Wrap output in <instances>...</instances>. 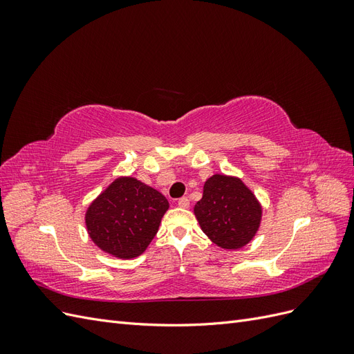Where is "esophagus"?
<instances>
[{"label":"esophagus","instance_id":"34e87169","mask_svg":"<svg viewBox=\"0 0 354 354\" xmlns=\"http://www.w3.org/2000/svg\"><path fill=\"white\" fill-rule=\"evenodd\" d=\"M190 205V201H189V198L187 196H183V198H180L178 199V207H181V208H187Z\"/></svg>","mask_w":354,"mask_h":354}]
</instances>
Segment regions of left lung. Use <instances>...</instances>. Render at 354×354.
<instances>
[{"label":"left lung","mask_w":354,"mask_h":354,"mask_svg":"<svg viewBox=\"0 0 354 354\" xmlns=\"http://www.w3.org/2000/svg\"><path fill=\"white\" fill-rule=\"evenodd\" d=\"M195 216L214 243L224 250H238L259 230L261 207L239 178L216 174L203 185Z\"/></svg>","instance_id":"obj_1"}]
</instances>
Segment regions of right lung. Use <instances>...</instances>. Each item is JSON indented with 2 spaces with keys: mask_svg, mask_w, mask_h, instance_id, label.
<instances>
[{
  "mask_svg": "<svg viewBox=\"0 0 354 354\" xmlns=\"http://www.w3.org/2000/svg\"><path fill=\"white\" fill-rule=\"evenodd\" d=\"M168 209L162 194L133 177L116 178L85 214L90 238L118 259H134L155 238Z\"/></svg>",
  "mask_w": 354,
  "mask_h": 354,
  "instance_id": "1",
  "label": "right lung"
}]
</instances>
